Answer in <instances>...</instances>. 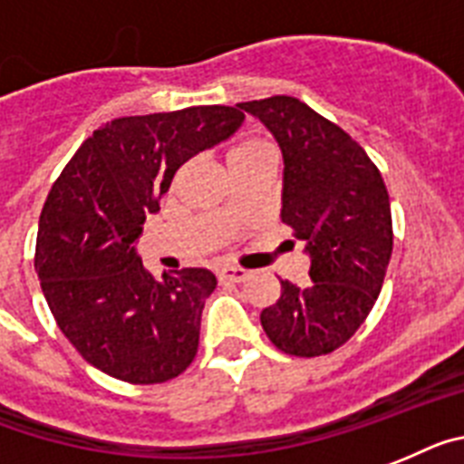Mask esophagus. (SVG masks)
I'll use <instances>...</instances> for the list:
<instances>
[{
  "instance_id": "1",
  "label": "esophagus",
  "mask_w": 464,
  "mask_h": 464,
  "mask_svg": "<svg viewBox=\"0 0 464 464\" xmlns=\"http://www.w3.org/2000/svg\"><path fill=\"white\" fill-rule=\"evenodd\" d=\"M217 276H219L221 283H243L247 278V271L240 266H221Z\"/></svg>"
}]
</instances>
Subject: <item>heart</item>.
<instances>
[{
	"instance_id": "heart-1",
	"label": "heart",
	"mask_w": 464,
	"mask_h": 464,
	"mask_svg": "<svg viewBox=\"0 0 464 464\" xmlns=\"http://www.w3.org/2000/svg\"><path fill=\"white\" fill-rule=\"evenodd\" d=\"M262 155H276L274 146L264 139H243L240 143L231 148V153H228V165L231 162H243V160H252V158H262Z\"/></svg>"
}]
</instances>
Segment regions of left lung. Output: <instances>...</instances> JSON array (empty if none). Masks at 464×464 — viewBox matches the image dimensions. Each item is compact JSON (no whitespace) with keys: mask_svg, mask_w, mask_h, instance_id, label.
I'll list each match as a JSON object with an SVG mask.
<instances>
[{"mask_svg":"<svg viewBox=\"0 0 464 464\" xmlns=\"http://www.w3.org/2000/svg\"><path fill=\"white\" fill-rule=\"evenodd\" d=\"M266 124L283 150V212L311 256L306 285L280 280L262 328L280 352L333 353L353 337L382 290L394 247L382 174L342 127L292 96L238 103Z\"/></svg>","mask_w":464,"mask_h":464,"instance_id":"1","label":"left lung"}]
</instances>
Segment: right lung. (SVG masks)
<instances>
[{"instance_id":"add662e5","label":"right lung","mask_w":464,"mask_h":464,"mask_svg":"<svg viewBox=\"0 0 464 464\" xmlns=\"http://www.w3.org/2000/svg\"><path fill=\"white\" fill-rule=\"evenodd\" d=\"M243 120L238 106L111 120L77 148L49 190L34 271L58 328L101 372L160 384L193 363L217 278L208 268H181L155 280L134 243L179 167Z\"/></svg>"}]
</instances>
